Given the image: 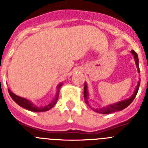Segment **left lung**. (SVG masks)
I'll list each match as a JSON object with an SVG mask.
<instances>
[{
	"label": "left lung",
	"mask_w": 148,
	"mask_h": 148,
	"mask_svg": "<svg viewBox=\"0 0 148 148\" xmlns=\"http://www.w3.org/2000/svg\"><path fill=\"white\" fill-rule=\"evenodd\" d=\"M132 55L134 56V61H135L136 67L138 68V72L140 73V69H139V60H138V56L137 54L135 51L132 50L131 51ZM140 80L139 78V81L138 82V85L136 87L135 90L134 91V94L131 95V97L127 99H125L124 101H119V102H117V103H113V104H110V105L106 106V107H103V108H96V109H93V110L96 111L97 113H100V114H111V113L116 112V111H119V110H124V108H126L127 107H128L130 104L131 103V102L134 101V99L135 98L136 95L138 94V89H139V86H140ZM84 100H85V103L89 105V102H88V99H89V93H88V85H87V83H84Z\"/></svg>",
	"instance_id": "8db88e82"
}]
</instances>
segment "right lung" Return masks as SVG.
Here are the masks:
<instances>
[{
	"label": "right lung",
	"instance_id": "1",
	"mask_svg": "<svg viewBox=\"0 0 148 148\" xmlns=\"http://www.w3.org/2000/svg\"><path fill=\"white\" fill-rule=\"evenodd\" d=\"M63 83H60L57 86V91H56V95L54 98L53 99V101H51L49 104H47V105L46 106H44V107H38V106L34 105L31 101H29L28 99L24 98V97L17 96V95H16L15 94H14L10 89H8V92L10 94L11 98H12L18 105L22 107V108H25L27 110H31V111H33V112H43V111L49 110L50 109H51L53 106L55 105L56 103H57V101H58V97H59L60 89Z\"/></svg>",
	"mask_w": 148,
	"mask_h": 148
}]
</instances>
